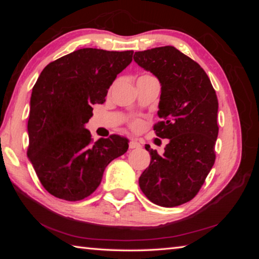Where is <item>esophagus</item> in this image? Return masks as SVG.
Masks as SVG:
<instances>
[{"label":"esophagus","instance_id":"obj_1","mask_svg":"<svg viewBox=\"0 0 259 259\" xmlns=\"http://www.w3.org/2000/svg\"><path fill=\"white\" fill-rule=\"evenodd\" d=\"M129 147H130V148H140V147H142V145H140V144L137 142V140L133 139V140H130Z\"/></svg>","mask_w":259,"mask_h":259}]
</instances>
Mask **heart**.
<instances>
[{
  "mask_svg": "<svg viewBox=\"0 0 259 259\" xmlns=\"http://www.w3.org/2000/svg\"><path fill=\"white\" fill-rule=\"evenodd\" d=\"M145 76H148V75H145ZM142 77H144V76H142ZM142 121H140V120H135L134 122H133V123H131V126H133V128L134 129H136V130H138L139 128H140V126H142Z\"/></svg>",
  "mask_w": 259,
  "mask_h": 259,
  "instance_id": "heart-1",
  "label": "heart"
}]
</instances>
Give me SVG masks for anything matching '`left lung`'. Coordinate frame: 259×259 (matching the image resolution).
<instances>
[{
  "mask_svg": "<svg viewBox=\"0 0 259 259\" xmlns=\"http://www.w3.org/2000/svg\"><path fill=\"white\" fill-rule=\"evenodd\" d=\"M134 60L161 84L154 125L157 137L168 138L163 154L150 152L151 163L139 187L160 207H177L198 194L214 163L218 136V100L203 68L175 47L135 52Z\"/></svg>",
  "mask_w": 259,
  "mask_h": 259,
  "instance_id": "1",
  "label": "left lung"
}]
</instances>
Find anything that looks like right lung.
<instances>
[{
	"instance_id": "add662e5",
	"label": "right lung",
	"mask_w": 259,
	"mask_h": 259,
	"mask_svg": "<svg viewBox=\"0 0 259 259\" xmlns=\"http://www.w3.org/2000/svg\"><path fill=\"white\" fill-rule=\"evenodd\" d=\"M133 54L76 50L47 65L33 87L27 156L43 187L56 198L80 201L93 194L109 162L128 150V139L117 135L94 143L85 123Z\"/></svg>"
}]
</instances>
